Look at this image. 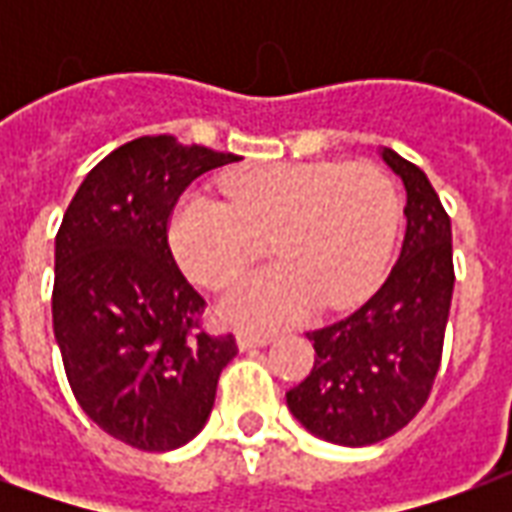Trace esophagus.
<instances>
[{
    "label": "esophagus",
    "instance_id": "1",
    "mask_svg": "<svg viewBox=\"0 0 512 512\" xmlns=\"http://www.w3.org/2000/svg\"><path fill=\"white\" fill-rule=\"evenodd\" d=\"M271 343V334H238V348L241 351H252V348H263Z\"/></svg>",
    "mask_w": 512,
    "mask_h": 512
}]
</instances>
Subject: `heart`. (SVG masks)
Segmentation results:
<instances>
[{
    "instance_id": "1",
    "label": "heart",
    "mask_w": 512,
    "mask_h": 512,
    "mask_svg": "<svg viewBox=\"0 0 512 512\" xmlns=\"http://www.w3.org/2000/svg\"><path fill=\"white\" fill-rule=\"evenodd\" d=\"M224 200L186 194L169 219V244L186 277L222 290L268 241L277 266L241 279L222 318L271 332L323 310H348L384 282L400 230L395 180L370 161H290L222 180Z\"/></svg>"
}]
</instances>
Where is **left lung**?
Wrapping results in <instances>:
<instances>
[{"instance_id": "obj_1", "label": "left lung", "mask_w": 512, "mask_h": 512, "mask_svg": "<svg viewBox=\"0 0 512 512\" xmlns=\"http://www.w3.org/2000/svg\"><path fill=\"white\" fill-rule=\"evenodd\" d=\"M384 161L406 186V238L392 274L354 315L307 337L310 376L288 392L304 428L345 447H367L406 428L425 406L450 318V216L428 175L395 150Z\"/></svg>"}]
</instances>
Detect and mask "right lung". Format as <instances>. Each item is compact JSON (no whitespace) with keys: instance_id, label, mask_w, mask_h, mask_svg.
I'll return each mask as SVG.
<instances>
[{"instance_id":"add662e5","label":"right lung","mask_w":512,"mask_h":512,"mask_svg":"<svg viewBox=\"0 0 512 512\" xmlns=\"http://www.w3.org/2000/svg\"><path fill=\"white\" fill-rule=\"evenodd\" d=\"M233 161L175 136H139L87 172L62 216L51 315L65 376L84 414L136 450L194 439L238 354L233 334L202 329L205 299L167 241L186 186Z\"/></svg>"}]
</instances>
